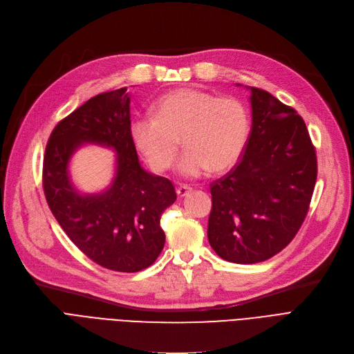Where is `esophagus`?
<instances>
[{"label": "esophagus", "instance_id": "esophagus-1", "mask_svg": "<svg viewBox=\"0 0 354 354\" xmlns=\"http://www.w3.org/2000/svg\"><path fill=\"white\" fill-rule=\"evenodd\" d=\"M191 192H192V188L187 187V185H180V187L176 188V195H178L179 198H185L187 195H189Z\"/></svg>", "mask_w": 354, "mask_h": 354}]
</instances>
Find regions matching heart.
Listing matches in <instances>:
<instances>
[{
	"label": "heart",
	"instance_id": "heart-1",
	"mask_svg": "<svg viewBox=\"0 0 354 354\" xmlns=\"http://www.w3.org/2000/svg\"><path fill=\"white\" fill-rule=\"evenodd\" d=\"M250 127L248 110L239 99L182 87L156 100L153 116L133 119L129 135L155 172L172 166L180 139L187 149L179 159L178 174L199 178L209 169L222 172L231 167L244 152Z\"/></svg>",
	"mask_w": 354,
	"mask_h": 354
}]
</instances>
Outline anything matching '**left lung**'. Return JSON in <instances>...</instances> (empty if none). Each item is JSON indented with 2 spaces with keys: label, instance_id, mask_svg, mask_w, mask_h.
<instances>
[{
  "label": "left lung",
  "instance_id": "left-lung-1",
  "mask_svg": "<svg viewBox=\"0 0 354 354\" xmlns=\"http://www.w3.org/2000/svg\"><path fill=\"white\" fill-rule=\"evenodd\" d=\"M252 127L243 156L209 188L208 239L230 263L255 264L283 251L307 216L317 156L297 111L251 87Z\"/></svg>",
  "mask_w": 354,
  "mask_h": 354
}]
</instances>
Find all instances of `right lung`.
Instances as JSON below:
<instances>
[{
    "label": "right lung",
    "instance_id": "1",
    "mask_svg": "<svg viewBox=\"0 0 354 354\" xmlns=\"http://www.w3.org/2000/svg\"><path fill=\"white\" fill-rule=\"evenodd\" d=\"M129 104L126 87L91 97L53 129L43 160V189L54 218L93 263L119 272H138L156 261L165 245L160 215L176 199L169 179L139 165ZM84 141L118 153L115 180L99 196L77 194L68 179V160Z\"/></svg>",
    "mask_w": 354,
    "mask_h": 354
}]
</instances>
